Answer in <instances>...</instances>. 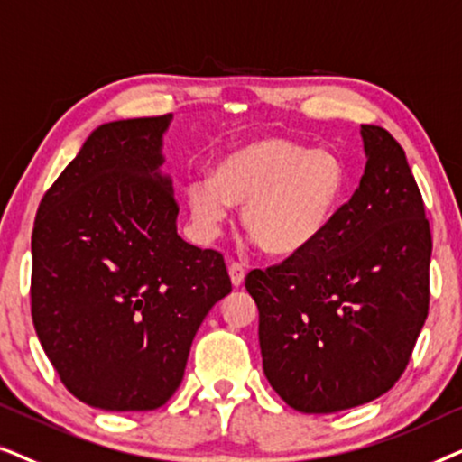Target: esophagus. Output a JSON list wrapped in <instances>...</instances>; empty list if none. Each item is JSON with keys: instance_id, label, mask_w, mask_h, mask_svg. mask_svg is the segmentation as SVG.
<instances>
[{"instance_id": "obj_1", "label": "esophagus", "mask_w": 462, "mask_h": 462, "mask_svg": "<svg viewBox=\"0 0 462 462\" xmlns=\"http://www.w3.org/2000/svg\"><path fill=\"white\" fill-rule=\"evenodd\" d=\"M227 274H230V281L235 287H241L243 281H245V268L241 263H230L227 266Z\"/></svg>"}]
</instances>
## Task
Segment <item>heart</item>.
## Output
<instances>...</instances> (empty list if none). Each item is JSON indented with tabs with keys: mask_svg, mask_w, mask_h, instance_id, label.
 Returning <instances> with one entry per match:
<instances>
[{
	"mask_svg": "<svg viewBox=\"0 0 462 462\" xmlns=\"http://www.w3.org/2000/svg\"><path fill=\"white\" fill-rule=\"evenodd\" d=\"M350 175L334 152L287 137H257L232 147L211 180L188 186V207L205 241L219 236L230 207H243V226L262 251L291 260L321 241L348 199Z\"/></svg>",
	"mask_w": 462,
	"mask_h": 462,
	"instance_id": "1",
	"label": "heart"
}]
</instances>
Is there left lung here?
I'll use <instances>...</instances> for the list:
<instances>
[{"mask_svg": "<svg viewBox=\"0 0 462 462\" xmlns=\"http://www.w3.org/2000/svg\"><path fill=\"white\" fill-rule=\"evenodd\" d=\"M365 171L321 241L251 270L263 374L304 414L384 395L402 376L429 310L431 230L405 152L364 125Z\"/></svg>", "mask_w": 462, "mask_h": 462, "instance_id": "obj_1", "label": "left lung"}]
</instances>
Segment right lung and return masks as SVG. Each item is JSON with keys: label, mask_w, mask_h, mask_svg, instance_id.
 I'll list each match as a JSON object with an SVG mask.
<instances>
[{"label": "right lung", "mask_w": 462, "mask_h": 462, "mask_svg": "<svg viewBox=\"0 0 462 462\" xmlns=\"http://www.w3.org/2000/svg\"><path fill=\"white\" fill-rule=\"evenodd\" d=\"M173 116L101 125L40 202L31 315L79 402L156 410L173 397L194 336L232 291L224 257L177 235L162 173Z\"/></svg>", "instance_id": "1"}]
</instances>
